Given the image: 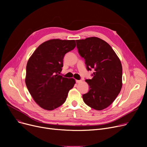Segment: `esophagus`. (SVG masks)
Listing matches in <instances>:
<instances>
[{"mask_svg":"<svg viewBox=\"0 0 147 147\" xmlns=\"http://www.w3.org/2000/svg\"><path fill=\"white\" fill-rule=\"evenodd\" d=\"M82 81L81 80H76V82L77 83H81Z\"/></svg>","mask_w":147,"mask_h":147,"instance_id":"esophagus-1","label":"esophagus"}]
</instances>
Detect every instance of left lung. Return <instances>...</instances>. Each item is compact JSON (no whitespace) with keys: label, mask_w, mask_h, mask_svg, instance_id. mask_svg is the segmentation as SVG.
Returning <instances> with one entry per match:
<instances>
[{"label":"left lung","mask_w":147,"mask_h":147,"mask_svg":"<svg viewBox=\"0 0 147 147\" xmlns=\"http://www.w3.org/2000/svg\"><path fill=\"white\" fill-rule=\"evenodd\" d=\"M76 41L86 69L95 70L92 79L85 80L89 90L83 95V101L95 110L105 109L113 102L121 90V62L110 45L101 38L91 37Z\"/></svg>","instance_id":"1"}]
</instances>
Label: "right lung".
<instances>
[{
	"label": "right lung",
	"instance_id": "add662e5",
	"mask_svg": "<svg viewBox=\"0 0 147 147\" xmlns=\"http://www.w3.org/2000/svg\"><path fill=\"white\" fill-rule=\"evenodd\" d=\"M75 47L74 40L52 39L42 43L29 58L26 84L34 101L42 109L53 110L63 105L73 88L75 80L59 74L65 53Z\"/></svg>",
	"mask_w": 147,
	"mask_h": 147
}]
</instances>
